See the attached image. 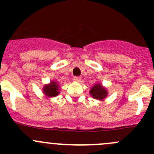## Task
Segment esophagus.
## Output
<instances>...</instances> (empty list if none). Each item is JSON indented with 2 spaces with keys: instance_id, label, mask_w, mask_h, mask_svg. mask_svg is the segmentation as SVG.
<instances>
[{
  "instance_id": "esophagus-1",
  "label": "esophagus",
  "mask_w": 154,
  "mask_h": 154,
  "mask_svg": "<svg viewBox=\"0 0 154 154\" xmlns=\"http://www.w3.org/2000/svg\"><path fill=\"white\" fill-rule=\"evenodd\" d=\"M73 80H74V81L80 82V80H81V77H79V76H75V77H74V78H73Z\"/></svg>"
}]
</instances>
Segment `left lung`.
<instances>
[{
    "mask_svg": "<svg viewBox=\"0 0 154 154\" xmlns=\"http://www.w3.org/2000/svg\"><path fill=\"white\" fill-rule=\"evenodd\" d=\"M90 94L94 98L103 100L106 97L107 91L106 88L101 86V84H96L90 90Z\"/></svg>",
    "mask_w": 154,
    "mask_h": 154,
    "instance_id": "1",
    "label": "left lung"
}]
</instances>
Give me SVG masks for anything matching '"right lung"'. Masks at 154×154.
I'll list each match as a JSON object with an SVG mask.
<instances>
[{"instance_id":"add662e5","label":"right lung","mask_w":154,"mask_h":154,"mask_svg":"<svg viewBox=\"0 0 154 154\" xmlns=\"http://www.w3.org/2000/svg\"><path fill=\"white\" fill-rule=\"evenodd\" d=\"M45 94L48 97H55L60 93L59 91V85L57 82L52 81L49 85H46L43 88Z\"/></svg>"}]
</instances>
